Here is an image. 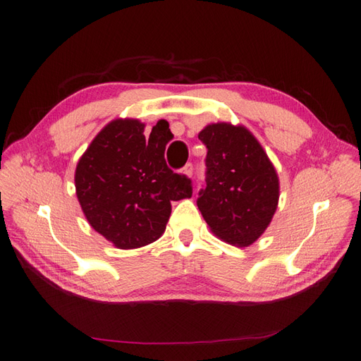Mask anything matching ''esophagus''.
Returning a JSON list of instances; mask_svg holds the SVG:
<instances>
[{
  "instance_id": "34e87169",
  "label": "esophagus",
  "mask_w": 361,
  "mask_h": 361,
  "mask_svg": "<svg viewBox=\"0 0 361 361\" xmlns=\"http://www.w3.org/2000/svg\"><path fill=\"white\" fill-rule=\"evenodd\" d=\"M182 171H183V174H187L188 178H190V176H193V164L188 162L185 166H183Z\"/></svg>"
}]
</instances>
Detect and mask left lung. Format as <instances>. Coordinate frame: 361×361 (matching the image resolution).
<instances>
[{
	"instance_id": "left-lung-1",
	"label": "left lung",
	"mask_w": 361,
	"mask_h": 361,
	"mask_svg": "<svg viewBox=\"0 0 361 361\" xmlns=\"http://www.w3.org/2000/svg\"><path fill=\"white\" fill-rule=\"evenodd\" d=\"M207 147L205 187L197 207L213 233L248 247L274 218L279 180L266 151L244 126L212 123L199 133Z\"/></svg>"
}]
</instances>
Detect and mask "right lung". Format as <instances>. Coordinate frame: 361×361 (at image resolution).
Here are the masks:
<instances>
[{
    "label": "right lung",
    "instance_id": "add662e5",
    "mask_svg": "<svg viewBox=\"0 0 361 361\" xmlns=\"http://www.w3.org/2000/svg\"><path fill=\"white\" fill-rule=\"evenodd\" d=\"M135 118H117L95 135L75 170L78 202L91 227L117 248L154 243L165 231L171 201L191 197L185 174L165 162L171 139L168 125L153 128Z\"/></svg>",
    "mask_w": 361,
    "mask_h": 361
}]
</instances>
